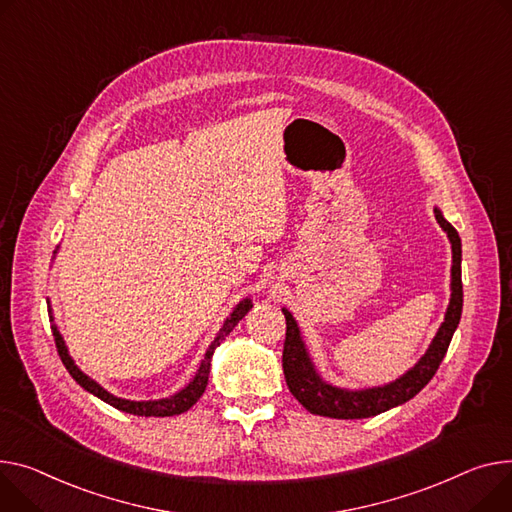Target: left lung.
<instances>
[{"mask_svg":"<svg viewBox=\"0 0 512 512\" xmlns=\"http://www.w3.org/2000/svg\"><path fill=\"white\" fill-rule=\"evenodd\" d=\"M434 216L442 230L447 232L453 249V267H451V302L445 315V321L438 327L432 344L426 354L418 360L414 368L407 370L397 381L372 387V389H339L325 383L306 352V346L300 337V329L288 309H282L286 317V342L282 354L284 377L290 393L306 407L311 414L337 418V420H358L383 414L395 405H401L416 397L436 374L442 358H445L453 333L461 319L463 309V284H461V238L457 230L445 220L442 212L434 208Z\"/></svg>","mask_w":512,"mask_h":512,"instance_id":"8db88e82","label":"left lung"}]
</instances>
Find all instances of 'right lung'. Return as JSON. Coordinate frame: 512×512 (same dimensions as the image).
I'll return each instance as SVG.
<instances>
[{
  "instance_id": "obj_1",
  "label": "right lung",
  "mask_w": 512,
  "mask_h": 512,
  "mask_svg": "<svg viewBox=\"0 0 512 512\" xmlns=\"http://www.w3.org/2000/svg\"><path fill=\"white\" fill-rule=\"evenodd\" d=\"M251 300L245 298L238 302L234 306V311L230 313V317L224 321L222 329L218 331V335L214 337V342L210 344V348L206 350V354H203V360L199 364V370L195 372L193 381L181 389L179 393L170 395V397H164V399H156V401H129V399H121V397H115L113 393H109L107 389H102L96 381H92L88 374H84L76 362L72 360V356L67 354V348H65V342L63 337L59 335L57 327L53 325V335H55V346H57V352H59V358L63 362V366L67 368V372L72 374V377L76 379V383L80 387H84L88 393L96 395L98 399H102L105 403L117 407V410L121 412H127V414H133V416H154V418H166V416H177V414H183L187 412L189 407H193L197 403V399L203 395V391H206L208 387V377H210V366H212V356H214V350L222 344V339H226V335L238 325V321H241L249 311H251Z\"/></svg>"
}]
</instances>
